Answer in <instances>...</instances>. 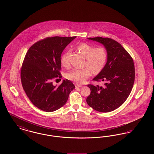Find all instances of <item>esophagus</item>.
Listing matches in <instances>:
<instances>
[{"label": "esophagus", "instance_id": "esophagus-1", "mask_svg": "<svg viewBox=\"0 0 154 154\" xmlns=\"http://www.w3.org/2000/svg\"><path fill=\"white\" fill-rule=\"evenodd\" d=\"M82 87V86L81 85H75V88H81Z\"/></svg>", "mask_w": 154, "mask_h": 154}]
</instances>
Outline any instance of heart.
<instances>
[{
    "label": "heart",
    "instance_id": "1",
    "mask_svg": "<svg viewBox=\"0 0 154 154\" xmlns=\"http://www.w3.org/2000/svg\"><path fill=\"white\" fill-rule=\"evenodd\" d=\"M77 50L86 58L85 66L87 67L78 69H74L66 74V77L78 84L84 83L93 73L97 74L102 71L106 64L107 54L106 49L102 47H97L82 43L78 46ZM69 52L65 53L61 57V65L64 67L69 65L67 57Z\"/></svg>",
    "mask_w": 154,
    "mask_h": 154
}]
</instances>
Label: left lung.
<instances>
[{"label": "left lung", "mask_w": 154, "mask_h": 154, "mask_svg": "<svg viewBox=\"0 0 154 154\" xmlns=\"http://www.w3.org/2000/svg\"><path fill=\"white\" fill-rule=\"evenodd\" d=\"M102 44L107 54L102 71L93 79L104 82V86L88 85L91 94L87 98L89 106L99 112L117 109L127 99L134 81V65L132 57L117 42L109 38H87Z\"/></svg>", "instance_id": "1"}]
</instances>
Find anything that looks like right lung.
<instances>
[{
  "label": "right lung",
  "mask_w": 154,
  "mask_h": 154,
  "mask_svg": "<svg viewBox=\"0 0 154 154\" xmlns=\"http://www.w3.org/2000/svg\"><path fill=\"white\" fill-rule=\"evenodd\" d=\"M76 36L52 37L37 42L26 54L21 71L22 87L30 100L46 112L63 106L75 88L72 81L63 80L54 85V79L61 78V54Z\"/></svg>",
  "instance_id": "obj_1"
}]
</instances>
